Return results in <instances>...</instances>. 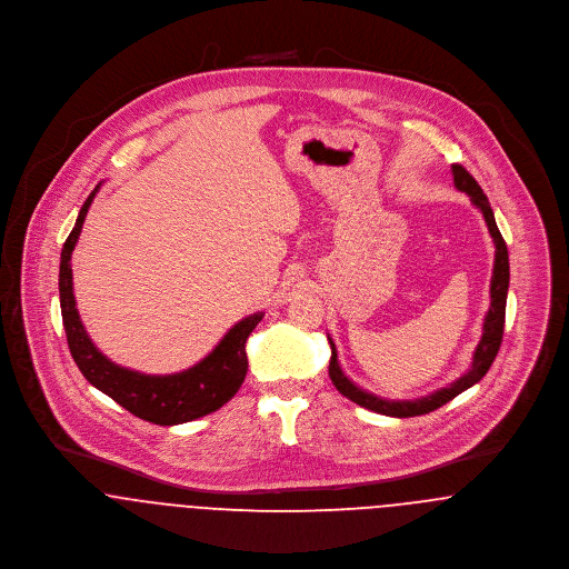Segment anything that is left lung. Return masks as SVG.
<instances>
[{
    "instance_id": "left-lung-1",
    "label": "left lung",
    "mask_w": 569,
    "mask_h": 569,
    "mask_svg": "<svg viewBox=\"0 0 569 569\" xmlns=\"http://www.w3.org/2000/svg\"><path fill=\"white\" fill-rule=\"evenodd\" d=\"M451 174H453V186L456 190L465 191L471 202L482 211L485 222L489 227V233L496 242V263H493V277H491V306L489 312L485 316V325H482V338L476 347L473 353V362L471 369L462 376V378L451 381L449 386H445L441 390H435L428 397L421 399H412V401H392V399H383L373 392L362 390L360 386H356L351 379L347 378L338 365V353H336V345L329 338V347H331V360H329V378L333 381V386L338 388V392H342L347 399H351L353 403L373 410L386 417H419V415H428L437 408L445 406L447 401H451L456 395H460L462 390L471 388L473 383H478L480 379L487 376V371L491 369L500 345H502V336H505V316H506V295H508V281H510V270H508V251H506L505 238L496 224L493 218V209L489 204V198L485 196L482 188L478 186V181L458 163L451 166Z\"/></svg>"
}]
</instances>
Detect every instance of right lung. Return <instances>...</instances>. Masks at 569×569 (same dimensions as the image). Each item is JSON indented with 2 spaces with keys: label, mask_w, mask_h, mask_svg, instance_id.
Returning a JSON list of instances; mask_svg holds the SVG:
<instances>
[{
  "label": "right lung",
  "mask_w": 569,
  "mask_h": 569,
  "mask_svg": "<svg viewBox=\"0 0 569 569\" xmlns=\"http://www.w3.org/2000/svg\"><path fill=\"white\" fill-rule=\"evenodd\" d=\"M100 186L84 200L78 220L64 240L59 272L61 315H63L67 345L73 362L84 379L127 408L130 415L154 426H179L200 419L222 408L242 386L249 371L247 338L251 336L263 312L247 316L236 322L216 349L191 369L172 376H146L111 362L84 331V325L76 310L73 281H71V251L82 231L84 216L93 202Z\"/></svg>",
  "instance_id": "1"
}]
</instances>
